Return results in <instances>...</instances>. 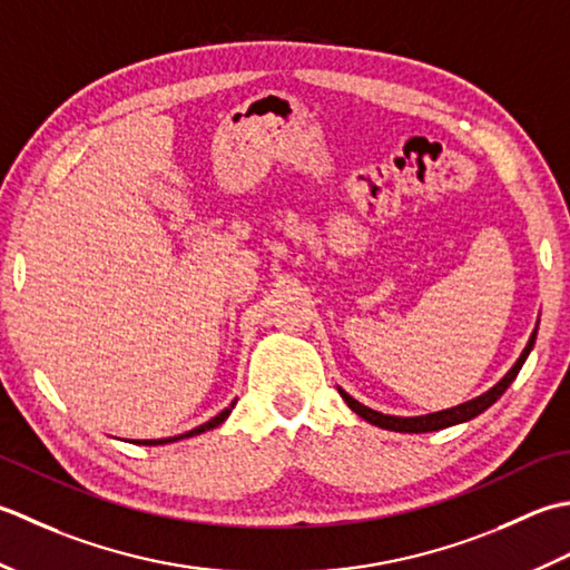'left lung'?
Instances as JSON below:
<instances>
[{"label": "left lung", "instance_id": "8db88e82", "mask_svg": "<svg viewBox=\"0 0 570 570\" xmlns=\"http://www.w3.org/2000/svg\"><path fill=\"white\" fill-rule=\"evenodd\" d=\"M537 332H539V324L537 330L531 332L529 336V344L524 346V352H521V356L517 358V364L507 371V376L494 383V386L482 393V396L472 399L468 403H460V405H452V409L448 411H438V413H428V415H413V417H401V415H383L374 409H368V405L358 403L356 399H352L350 393H346L344 389H340V396L346 401V405L356 413L362 415L366 423L371 425H379V428H386V431H396V433H431V431H443V428H450V425H458V423H464V421H472L474 415H480L482 411L490 409V405L502 396V393L509 389V383H512L519 374V368L524 366L529 352L533 350V342H537Z\"/></svg>", "mask_w": 570, "mask_h": 570}]
</instances>
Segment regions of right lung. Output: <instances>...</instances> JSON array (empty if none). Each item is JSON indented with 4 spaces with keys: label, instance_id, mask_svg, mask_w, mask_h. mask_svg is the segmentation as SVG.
<instances>
[{
    "label": "right lung",
    "instance_id": "1",
    "mask_svg": "<svg viewBox=\"0 0 570 570\" xmlns=\"http://www.w3.org/2000/svg\"><path fill=\"white\" fill-rule=\"evenodd\" d=\"M234 405H236V401L228 405V409H224L220 411L218 415H214L212 421L208 423H204V425H199V428H194V431H189V433H184V435H174V438H159V440H137V445H167V443H174V440H181V438H191V435H199V433H206V431H212V428H216V425H220L226 421V417L230 415V411H234Z\"/></svg>",
    "mask_w": 570,
    "mask_h": 570
}]
</instances>
